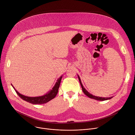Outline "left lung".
<instances>
[{
	"label": "left lung",
	"mask_w": 135,
	"mask_h": 135,
	"mask_svg": "<svg viewBox=\"0 0 135 135\" xmlns=\"http://www.w3.org/2000/svg\"><path fill=\"white\" fill-rule=\"evenodd\" d=\"M78 78H79V81L80 82V84H81V85L82 86V90H83V92H84V93L88 97H89V98H92V99H94L95 100H100V101H104V100H108V99H110L111 98H113V97H107V98H103V97H97V96H94V95H93L92 94H90L89 92H88L85 89V88H84L82 83H81V80H80V78L79 76L78 75Z\"/></svg>",
	"instance_id": "obj_1"
}]
</instances>
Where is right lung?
I'll use <instances>...</instances> for the list:
<instances>
[{"mask_svg":"<svg viewBox=\"0 0 135 135\" xmlns=\"http://www.w3.org/2000/svg\"><path fill=\"white\" fill-rule=\"evenodd\" d=\"M61 79H62V76L57 80L56 83H55L54 86L52 90H51L50 92H49L47 93H46L44 95L41 96V97H27V96L23 95L22 94H21L20 93H19L15 90L14 87H13V85L12 86L14 89L15 90V92H16V93L22 99L32 104H45L49 102V101L53 99L56 95L57 92H58V90L60 86Z\"/></svg>","mask_w":135,"mask_h":135,"instance_id":"1","label":"right lung"}]
</instances>
